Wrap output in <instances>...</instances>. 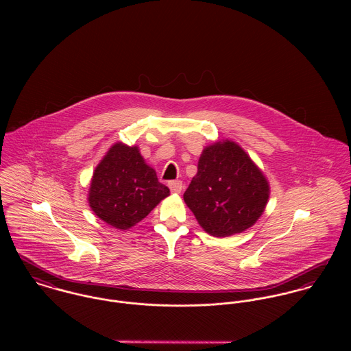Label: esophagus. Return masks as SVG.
<instances>
[{"label": "esophagus", "mask_w": 351, "mask_h": 351, "mask_svg": "<svg viewBox=\"0 0 351 351\" xmlns=\"http://www.w3.org/2000/svg\"><path fill=\"white\" fill-rule=\"evenodd\" d=\"M169 188H170L171 193L180 195L182 192V182L181 181H171V182H169Z\"/></svg>", "instance_id": "34e87169"}]
</instances>
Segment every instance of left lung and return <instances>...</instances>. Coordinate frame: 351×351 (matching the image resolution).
<instances>
[{
  "mask_svg": "<svg viewBox=\"0 0 351 351\" xmlns=\"http://www.w3.org/2000/svg\"><path fill=\"white\" fill-rule=\"evenodd\" d=\"M269 196V181L250 155L223 139L204 147L184 201L206 234L226 238L252 227Z\"/></svg>",
  "mask_w": 351,
  "mask_h": 351,
  "instance_id": "8db88e82",
  "label": "left lung"
}]
</instances>
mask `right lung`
Here are the masks:
<instances>
[{
  "label": "right lung",
  "instance_id": "1",
  "mask_svg": "<svg viewBox=\"0 0 351 351\" xmlns=\"http://www.w3.org/2000/svg\"><path fill=\"white\" fill-rule=\"evenodd\" d=\"M170 195L138 146L116 142L93 171L88 202L102 221L130 230Z\"/></svg>",
  "mask_w": 351,
  "mask_h": 351
}]
</instances>
